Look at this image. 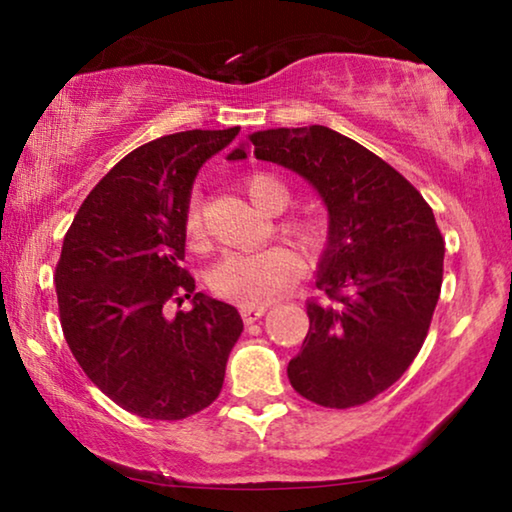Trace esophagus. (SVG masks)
<instances>
[{
  "label": "esophagus",
  "mask_w": 512,
  "mask_h": 512,
  "mask_svg": "<svg viewBox=\"0 0 512 512\" xmlns=\"http://www.w3.org/2000/svg\"><path fill=\"white\" fill-rule=\"evenodd\" d=\"M240 312H242L244 324H254V321H258L265 312H268V305H242Z\"/></svg>",
  "instance_id": "obj_1"
}]
</instances>
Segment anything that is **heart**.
I'll return each mask as SVG.
<instances>
[{"mask_svg": "<svg viewBox=\"0 0 512 512\" xmlns=\"http://www.w3.org/2000/svg\"><path fill=\"white\" fill-rule=\"evenodd\" d=\"M244 191L263 212L282 214L291 205V188L268 172H254L242 179ZM282 230L307 249L324 242V221L317 216H291ZM184 235L188 244L202 240V214L198 205L188 207L184 216ZM300 272V261L286 247H265L256 251H230L221 256L209 275L216 296L240 305H265L275 300Z\"/></svg>", "mask_w": 512, "mask_h": 512, "instance_id": "heart-1", "label": "heart"}]
</instances>
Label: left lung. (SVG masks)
<instances>
[{
    "mask_svg": "<svg viewBox=\"0 0 512 512\" xmlns=\"http://www.w3.org/2000/svg\"><path fill=\"white\" fill-rule=\"evenodd\" d=\"M258 160L298 172L328 209V247L307 300L289 382L307 401L345 410L389 389L422 349L443 284L445 240L429 202L380 156L324 125L249 135ZM247 158L244 146L228 160Z\"/></svg>",
    "mask_w": 512,
    "mask_h": 512,
    "instance_id": "8db88e82",
    "label": "left lung"
}]
</instances>
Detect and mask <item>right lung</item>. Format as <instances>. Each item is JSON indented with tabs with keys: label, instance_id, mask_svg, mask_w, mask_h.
<instances>
[{
	"label": "right lung",
	"instance_id": "right-lung-1",
	"mask_svg": "<svg viewBox=\"0 0 512 512\" xmlns=\"http://www.w3.org/2000/svg\"><path fill=\"white\" fill-rule=\"evenodd\" d=\"M237 132H174L130 151L83 200L62 242V333L88 380L132 415L174 422L221 394L242 317L195 293L181 261L195 174ZM184 297L192 310L165 318L162 305Z\"/></svg>",
	"mask_w": 512,
	"mask_h": 512
}]
</instances>
